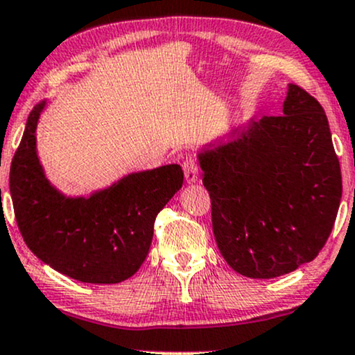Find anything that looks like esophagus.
Returning <instances> with one entry per match:
<instances>
[{"mask_svg":"<svg viewBox=\"0 0 355 355\" xmlns=\"http://www.w3.org/2000/svg\"><path fill=\"white\" fill-rule=\"evenodd\" d=\"M182 168H184L186 181L189 182V184H193V182H198L199 168H198V164H196L193 156H186V159L182 161Z\"/></svg>","mask_w":355,"mask_h":355,"instance_id":"1","label":"esophagus"}]
</instances>
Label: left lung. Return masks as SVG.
Wrapping results in <instances>:
<instances>
[{"label": "left lung", "instance_id": "1", "mask_svg": "<svg viewBox=\"0 0 355 355\" xmlns=\"http://www.w3.org/2000/svg\"><path fill=\"white\" fill-rule=\"evenodd\" d=\"M212 231L236 272L272 279L315 259L343 198L322 106L287 85L282 116L252 118L226 143L198 153Z\"/></svg>", "mask_w": 355, "mask_h": 355}]
</instances>
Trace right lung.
Returning a JSON list of instances; mask_svg holds the SVG:
<instances>
[{
	"label": "right lung",
	"mask_w": 355,
	"mask_h": 355,
	"mask_svg": "<svg viewBox=\"0 0 355 355\" xmlns=\"http://www.w3.org/2000/svg\"><path fill=\"white\" fill-rule=\"evenodd\" d=\"M51 99L29 112L11 162L10 193L24 243L49 268L89 284H118L137 272L157 212L182 187L179 164L124 174L91 194L68 196L46 176L36 129Z\"/></svg>",
	"instance_id": "right-lung-1"
}]
</instances>
